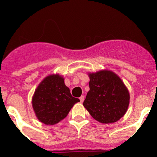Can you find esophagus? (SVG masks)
I'll return each mask as SVG.
<instances>
[{
  "instance_id": "34e87169",
  "label": "esophagus",
  "mask_w": 157,
  "mask_h": 157,
  "mask_svg": "<svg viewBox=\"0 0 157 157\" xmlns=\"http://www.w3.org/2000/svg\"><path fill=\"white\" fill-rule=\"evenodd\" d=\"M80 102H83V101H84V96H81L80 97Z\"/></svg>"
}]
</instances>
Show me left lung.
<instances>
[{
    "mask_svg": "<svg viewBox=\"0 0 157 157\" xmlns=\"http://www.w3.org/2000/svg\"><path fill=\"white\" fill-rule=\"evenodd\" d=\"M90 91L83 105L96 121L103 124L119 120L127 112L130 95L118 76L109 71L89 74Z\"/></svg>",
    "mask_w": 157,
    "mask_h": 157,
    "instance_id": "8db88e82",
    "label": "left lung"
}]
</instances>
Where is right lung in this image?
<instances>
[{
  "mask_svg": "<svg viewBox=\"0 0 157 157\" xmlns=\"http://www.w3.org/2000/svg\"><path fill=\"white\" fill-rule=\"evenodd\" d=\"M80 99L71 96L64 78L58 74L45 77L36 90L33 107L38 119L45 124H55L64 119Z\"/></svg>",
  "mask_w": 157,
  "mask_h": 157,
  "instance_id": "add662e5",
  "label": "right lung"
}]
</instances>
